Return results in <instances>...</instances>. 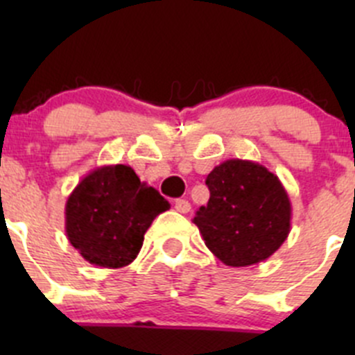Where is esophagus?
Returning <instances> with one entry per match:
<instances>
[{
    "mask_svg": "<svg viewBox=\"0 0 355 355\" xmlns=\"http://www.w3.org/2000/svg\"><path fill=\"white\" fill-rule=\"evenodd\" d=\"M175 209H177L178 213H189V211H191V202H189L187 199L175 200Z\"/></svg>",
    "mask_w": 355,
    "mask_h": 355,
    "instance_id": "esophagus-1",
    "label": "esophagus"
}]
</instances>
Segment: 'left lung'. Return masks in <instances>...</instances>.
Instances as JSON below:
<instances>
[{"mask_svg": "<svg viewBox=\"0 0 355 355\" xmlns=\"http://www.w3.org/2000/svg\"><path fill=\"white\" fill-rule=\"evenodd\" d=\"M206 185L209 200L192 221L221 263L252 266L287 241L292 204L280 178L263 164L227 159L213 168Z\"/></svg>", "mask_w": 355, "mask_h": 355, "instance_id": "obj_1", "label": "left lung"}]
</instances>
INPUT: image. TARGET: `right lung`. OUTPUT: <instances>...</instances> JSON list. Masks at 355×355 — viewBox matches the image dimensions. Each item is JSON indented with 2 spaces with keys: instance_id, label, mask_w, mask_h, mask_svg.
<instances>
[{
  "instance_id": "obj_1",
  "label": "right lung",
  "mask_w": 355,
  "mask_h": 355,
  "mask_svg": "<svg viewBox=\"0 0 355 355\" xmlns=\"http://www.w3.org/2000/svg\"><path fill=\"white\" fill-rule=\"evenodd\" d=\"M170 202L127 164L89 171L68 196L65 232L85 261L123 268L137 257L144 234Z\"/></svg>"
}]
</instances>
